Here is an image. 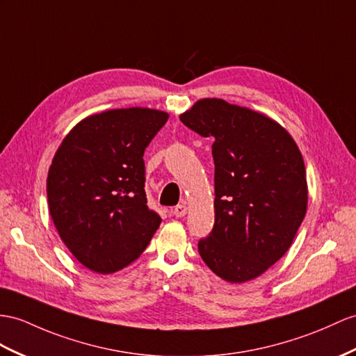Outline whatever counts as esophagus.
I'll use <instances>...</instances> for the list:
<instances>
[{
  "mask_svg": "<svg viewBox=\"0 0 356 356\" xmlns=\"http://www.w3.org/2000/svg\"><path fill=\"white\" fill-rule=\"evenodd\" d=\"M186 213H187V207L184 204H179L177 207H173V210H172V214L177 216V218H184Z\"/></svg>",
  "mask_w": 356,
  "mask_h": 356,
  "instance_id": "34e87169",
  "label": "esophagus"
}]
</instances>
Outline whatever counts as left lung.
Returning <instances> with one entry per match:
<instances>
[{"instance_id": "1", "label": "left lung", "mask_w": 356, "mask_h": 356, "mask_svg": "<svg viewBox=\"0 0 356 356\" xmlns=\"http://www.w3.org/2000/svg\"><path fill=\"white\" fill-rule=\"evenodd\" d=\"M179 119L214 140V227L199 254L225 281L254 280L287 252L305 218L298 145L275 120L223 99L197 101Z\"/></svg>"}]
</instances>
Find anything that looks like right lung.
Returning <instances> with one entry per match:
<instances>
[{"label":"right lung","instance_id":"add662e5","mask_svg":"<svg viewBox=\"0 0 356 356\" xmlns=\"http://www.w3.org/2000/svg\"><path fill=\"white\" fill-rule=\"evenodd\" d=\"M169 115L118 108L86 118L57 149L47 179L60 238L90 270L131 264L161 223L145 193L143 154Z\"/></svg>","mask_w":356,"mask_h":356}]
</instances>
